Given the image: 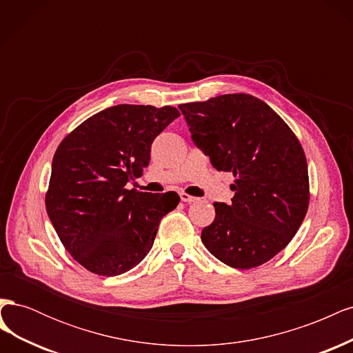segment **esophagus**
I'll return each mask as SVG.
<instances>
[{
  "label": "esophagus",
  "mask_w": 353,
  "mask_h": 353,
  "mask_svg": "<svg viewBox=\"0 0 353 353\" xmlns=\"http://www.w3.org/2000/svg\"><path fill=\"white\" fill-rule=\"evenodd\" d=\"M179 197H181V200L185 201V203H193V201L197 200L194 196H190L188 193H184V191H183V193H179Z\"/></svg>",
  "instance_id": "obj_1"
}]
</instances>
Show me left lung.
<instances>
[{
    "label": "left lung",
    "instance_id": "obj_1",
    "mask_svg": "<svg viewBox=\"0 0 353 353\" xmlns=\"http://www.w3.org/2000/svg\"><path fill=\"white\" fill-rule=\"evenodd\" d=\"M191 138L213 168L236 178L231 205L213 203L201 230L206 249L228 266L250 270L292 241L309 206L301 141L268 104L250 94H225L179 104Z\"/></svg>",
    "mask_w": 353,
    "mask_h": 353
}]
</instances>
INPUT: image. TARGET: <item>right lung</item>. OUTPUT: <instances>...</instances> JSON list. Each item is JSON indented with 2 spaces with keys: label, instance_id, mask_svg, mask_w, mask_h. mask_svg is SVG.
<instances>
[{
  "label": "right lung",
  "instance_id": "obj_1",
  "mask_svg": "<svg viewBox=\"0 0 353 353\" xmlns=\"http://www.w3.org/2000/svg\"><path fill=\"white\" fill-rule=\"evenodd\" d=\"M178 116L172 105H113L59 144L46 208L60 241L85 270L121 275L150 252L159 222L179 196L143 193L126 184L143 175L154 138Z\"/></svg>",
  "mask_w": 353,
  "mask_h": 353
}]
</instances>
